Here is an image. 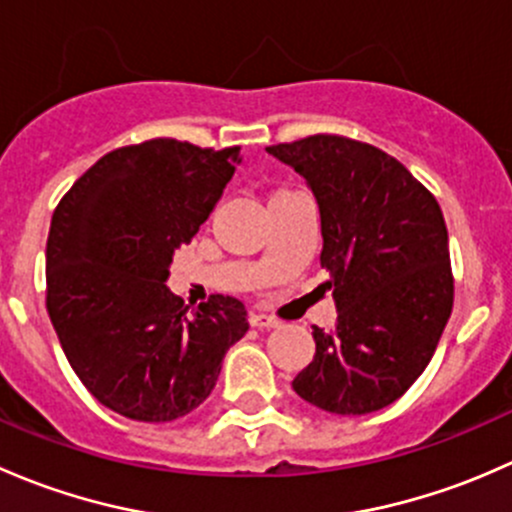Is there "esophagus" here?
I'll return each mask as SVG.
<instances>
[{
  "label": "esophagus",
  "instance_id": "1",
  "mask_svg": "<svg viewBox=\"0 0 512 512\" xmlns=\"http://www.w3.org/2000/svg\"><path fill=\"white\" fill-rule=\"evenodd\" d=\"M249 323L254 325V328H278V325H281V320L273 318V315H266V313H249Z\"/></svg>",
  "mask_w": 512,
  "mask_h": 512
}]
</instances>
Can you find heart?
<instances>
[{
  "label": "heart",
  "instance_id": "obj_1",
  "mask_svg": "<svg viewBox=\"0 0 512 512\" xmlns=\"http://www.w3.org/2000/svg\"><path fill=\"white\" fill-rule=\"evenodd\" d=\"M283 194H288V189H276V192L271 194V199H276V197H283Z\"/></svg>",
  "mask_w": 512,
  "mask_h": 512
}]
</instances>
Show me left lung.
<instances>
[{"instance_id": "left-lung-1", "label": "left lung", "mask_w": 512, "mask_h": 512, "mask_svg": "<svg viewBox=\"0 0 512 512\" xmlns=\"http://www.w3.org/2000/svg\"><path fill=\"white\" fill-rule=\"evenodd\" d=\"M313 189L337 323L313 328L293 389L330 414L397 402L429 365L453 308L449 231L434 194L392 155L342 135L266 147Z\"/></svg>"}]
</instances>
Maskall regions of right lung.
Returning <instances> with one entry per match:
<instances>
[{
	"instance_id": "right-lung-1",
	"label": "right lung",
	"mask_w": 512,
	"mask_h": 512,
	"mask_svg": "<svg viewBox=\"0 0 512 512\" xmlns=\"http://www.w3.org/2000/svg\"><path fill=\"white\" fill-rule=\"evenodd\" d=\"M241 147L157 138L118 147L73 182L51 217L46 310L103 407L172 421L212 394L246 308L212 295L189 310L165 286L172 256L209 219Z\"/></svg>"
}]
</instances>
